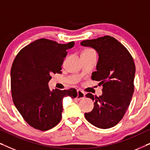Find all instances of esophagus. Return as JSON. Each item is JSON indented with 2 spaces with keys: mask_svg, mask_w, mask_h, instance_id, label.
Returning a JSON list of instances; mask_svg holds the SVG:
<instances>
[{
  "mask_svg": "<svg viewBox=\"0 0 150 150\" xmlns=\"http://www.w3.org/2000/svg\"><path fill=\"white\" fill-rule=\"evenodd\" d=\"M85 97V94L83 91L81 90H78L77 91V97L76 98L78 100H81Z\"/></svg>",
  "mask_w": 150,
  "mask_h": 150,
  "instance_id": "obj_1",
  "label": "esophagus"
}]
</instances>
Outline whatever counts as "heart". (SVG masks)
<instances>
[{
    "label": "heart",
    "mask_w": 150,
    "mask_h": 150,
    "mask_svg": "<svg viewBox=\"0 0 150 150\" xmlns=\"http://www.w3.org/2000/svg\"><path fill=\"white\" fill-rule=\"evenodd\" d=\"M83 53H87V54H92V53H94V54H96V52L95 50H93V49L91 48H89V49H87V50H85L84 52H83Z\"/></svg>",
    "instance_id": "heart-1"
}]
</instances>
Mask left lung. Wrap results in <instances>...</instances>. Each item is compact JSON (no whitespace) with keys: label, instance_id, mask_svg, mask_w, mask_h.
Returning a JSON list of instances; mask_svg holds the SVG:
<instances>
[{"label":"left lung","instance_id":"left-lung-1","mask_svg":"<svg viewBox=\"0 0 150 150\" xmlns=\"http://www.w3.org/2000/svg\"><path fill=\"white\" fill-rule=\"evenodd\" d=\"M81 44L91 47L98 53L96 71L91 79L103 87L99 97L90 93L86 95L95 102L93 110L85 113V117L97 128H112L124 116L134 93V60L126 47L112 37L84 40Z\"/></svg>","mask_w":150,"mask_h":150}]
</instances>
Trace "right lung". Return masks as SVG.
<instances>
[{
    "label": "right lung",
    "instance_id": "right-lung-1",
    "mask_svg": "<svg viewBox=\"0 0 150 150\" xmlns=\"http://www.w3.org/2000/svg\"><path fill=\"white\" fill-rule=\"evenodd\" d=\"M74 42L61 44L40 39L24 47L16 55L11 69V90L15 106L33 128L46 131L62 117L63 99L77 96L74 88L50 91L51 74L61 73L67 50Z\"/></svg>",
    "mask_w": 150,
    "mask_h": 150
}]
</instances>
